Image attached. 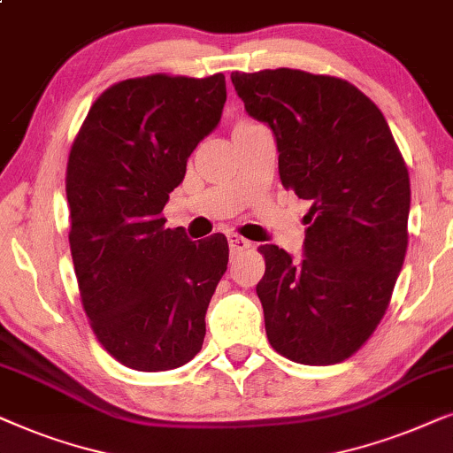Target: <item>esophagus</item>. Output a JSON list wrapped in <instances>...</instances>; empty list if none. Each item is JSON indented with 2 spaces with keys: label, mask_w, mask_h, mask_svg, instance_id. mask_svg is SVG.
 Segmentation results:
<instances>
[{
  "label": "esophagus",
  "mask_w": 453,
  "mask_h": 453,
  "mask_svg": "<svg viewBox=\"0 0 453 453\" xmlns=\"http://www.w3.org/2000/svg\"><path fill=\"white\" fill-rule=\"evenodd\" d=\"M227 242H230V250L234 252V255H236V252H242L246 249H250L249 240L238 236V234H230V236H227Z\"/></svg>",
  "instance_id": "obj_1"
}]
</instances>
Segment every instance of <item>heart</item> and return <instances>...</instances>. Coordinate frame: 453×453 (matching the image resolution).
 Instances as JSON below:
<instances>
[{"instance_id":"obj_1","label":"heart","mask_w":453,"mask_h":453,"mask_svg":"<svg viewBox=\"0 0 453 453\" xmlns=\"http://www.w3.org/2000/svg\"><path fill=\"white\" fill-rule=\"evenodd\" d=\"M238 124H249V122H238Z\"/></svg>"}]
</instances>
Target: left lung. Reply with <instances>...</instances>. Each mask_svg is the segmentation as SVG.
<instances>
[{
	"instance_id": "obj_1",
	"label": "left lung",
	"mask_w": 453,
	"mask_h": 453,
	"mask_svg": "<svg viewBox=\"0 0 453 453\" xmlns=\"http://www.w3.org/2000/svg\"><path fill=\"white\" fill-rule=\"evenodd\" d=\"M232 84L273 130L283 188L311 201L303 261L258 246L267 340L294 363H342L381 323L406 257V161L381 110L343 78L277 68L232 72Z\"/></svg>"
}]
</instances>
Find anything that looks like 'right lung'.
Segmentation results:
<instances>
[{
  "label": "right lung",
  "instance_id": "obj_1",
  "mask_svg": "<svg viewBox=\"0 0 453 453\" xmlns=\"http://www.w3.org/2000/svg\"><path fill=\"white\" fill-rule=\"evenodd\" d=\"M223 104L221 72L128 78L96 96L72 142L65 196L81 303L101 346L128 369L172 371L203 348L227 240L192 242L161 211Z\"/></svg>",
  "mask_w": 453,
  "mask_h": 453
}]
</instances>
